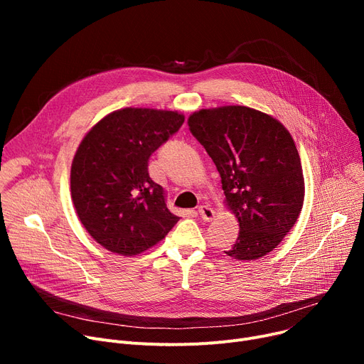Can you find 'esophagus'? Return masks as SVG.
Listing matches in <instances>:
<instances>
[{
	"instance_id": "esophagus-1",
	"label": "esophagus",
	"mask_w": 364,
	"mask_h": 364,
	"mask_svg": "<svg viewBox=\"0 0 364 364\" xmlns=\"http://www.w3.org/2000/svg\"><path fill=\"white\" fill-rule=\"evenodd\" d=\"M198 213H199V215L203 221H211L215 217V211L213 208H209L208 205H200L199 209H198Z\"/></svg>"
}]
</instances>
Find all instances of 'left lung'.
Segmentation results:
<instances>
[{
    "mask_svg": "<svg viewBox=\"0 0 364 364\" xmlns=\"http://www.w3.org/2000/svg\"><path fill=\"white\" fill-rule=\"evenodd\" d=\"M188 127L214 161L225 200L239 221L236 259L272 252L294 227L304 202L296 146L277 119L246 106L202 109Z\"/></svg>",
    "mask_w": 364,
    "mask_h": 364,
    "instance_id": "8db88e82",
    "label": "left lung"
}]
</instances>
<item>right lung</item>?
Instances as JSON below:
<instances>
[{"mask_svg":"<svg viewBox=\"0 0 364 364\" xmlns=\"http://www.w3.org/2000/svg\"><path fill=\"white\" fill-rule=\"evenodd\" d=\"M183 122L177 112L127 107L107 114L81 141L70 169L72 200L85 230L107 251L141 254L180 220L147 166Z\"/></svg>","mask_w":364,"mask_h":364,"instance_id":"1","label":"right lung"}]
</instances>
